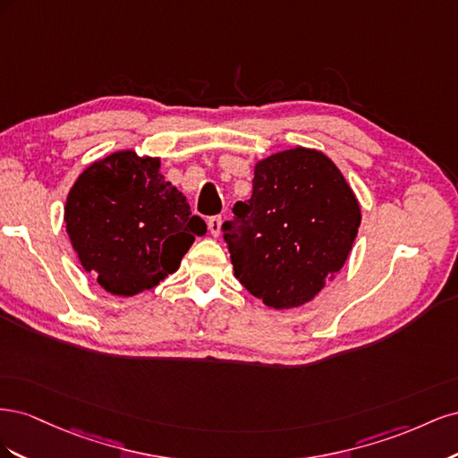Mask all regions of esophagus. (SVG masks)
<instances>
[{
	"label": "esophagus",
	"instance_id": "34e87169",
	"mask_svg": "<svg viewBox=\"0 0 458 458\" xmlns=\"http://www.w3.org/2000/svg\"><path fill=\"white\" fill-rule=\"evenodd\" d=\"M221 224H224V219H221V216H212L210 219H208V229H210V233L214 234V237H217V234L221 233Z\"/></svg>",
	"mask_w": 458,
	"mask_h": 458
}]
</instances>
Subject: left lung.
<instances>
[{
	"label": "left lung",
	"mask_w": 458,
	"mask_h": 458,
	"mask_svg": "<svg viewBox=\"0 0 458 458\" xmlns=\"http://www.w3.org/2000/svg\"><path fill=\"white\" fill-rule=\"evenodd\" d=\"M221 227L234 276L273 310L311 301L344 267L361 208L338 165L308 147L279 150L254 165L252 197Z\"/></svg>",
	"instance_id": "left-lung-1"
}]
</instances>
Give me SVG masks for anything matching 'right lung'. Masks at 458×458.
Masks as SVG:
<instances>
[{
  "label": "right lung",
  "instance_id": "1",
  "mask_svg": "<svg viewBox=\"0 0 458 458\" xmlns=\"http://www.w3.org/2000/svg\"><path fill=\"white\" fill-rule=\"evenodd\" d=\"M64 224L81 267L114 296L155 288L206 233L187 197L160 174V158L130 148L95 160L78 175Z\"/></svg>",
  "mask_w": 458,
  "mask_h": 458
}]
</instances>
